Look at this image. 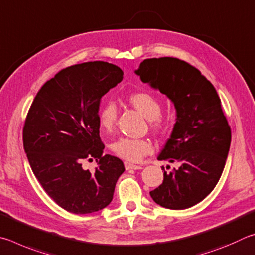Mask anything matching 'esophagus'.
Here are the masks:
<instances>
[{
	"label": "esophagus",
	"mask_w": 255,
	"mask_h": 255,
	"mask_svg": "<svg viewBox=\"0 0 255 255\" xmlns=\"http://www.w3.org/2000/svg\"><path fill=\"white\" fill-rule=\"evenodd\" d=\"M124 166L127 170H139V169H142L141 166H136V164H133L130 162H125Z\"/></svg>",
	"instance_id": "34e87169"
}]
</instances>
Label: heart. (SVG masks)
I'll use <instances>...</instances> for the list:
<instances>
[{
  "mask_svg": "<svg viewBox=\"0 0 255 255\" xmlns=\"http://www.w3.org/2000/svg\"><path fill=\"white\" fill-rule=\"evenodd\" d=\"M128 103L140 112L145 119L151 121V127L159 130L162 127L159 116L161 114V104L152 93L142 91L132 93L128 96ZM118 118V109L114 103L109 102L101 107L98 112V124L103 131L111 132L113 130ZM112 150L118 155L127 161L137 162L145 155L152 152V144L146 139H128V137H120L112 144Z\"/></svg>",
  "mask_w": 255,
  "mask_h": 255,
  "instance_id": "heart-1",
  "label": "heart"
}]
</instances>
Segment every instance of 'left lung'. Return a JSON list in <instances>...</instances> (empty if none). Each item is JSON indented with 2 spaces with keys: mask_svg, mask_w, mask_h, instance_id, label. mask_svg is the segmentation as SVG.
Segmentation results:
<instances>
[{
  "mask_svg": "<svg viewBox=\"0 0 255 255\" xmlns=\"http://www.w3.org/2000/svg\"><path fill=\"white\" fill-rule=\"evenodd\" d=\"M134 73L173 103L177 116L158 160L179 168L164 171L163 182L150 196L164 208H189L215 188L230 151L231 128L220 97L197 68L178 58L145 59Z\"/></svg>",
  "mask_w": 255,
  "mask_h": 255,
  "instance_id": "8db88e82",
  "label": "left lung"
}]
</instances>
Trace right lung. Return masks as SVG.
Returning <instances> with one entry per match:
<instances>
[{"instance_id":"1","label":"right lung","mask_w":255,"mask_h":255,"mask_svg":"<svg viewBox=\"0 0 255 255\" xmlns=\"http://www.w3.org/2000/svg\"><path fill=\"white\" fill-rule=\"evenodd\" d=\"M123 79L120 67L89 61L60 70L40 88L23 128L31 169L49 197L67 212L89 214L113 199L122 160L103 154L98 111L102 97ZM98 162L91 173L85 159Z\"/></svg>"}]
</instances>
